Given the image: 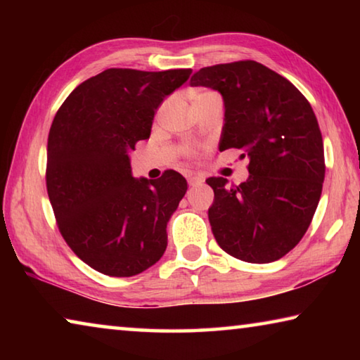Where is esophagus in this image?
<instances>
[{
    "instance_id": "34e87169",
    "label": "esophagus",
    "mask_w": 360,
    "mask_h": 360,
    "mask_svg": "<svg viewBox=\"0 0 360 360\" xmlns=\"http://www.w3.org/2000/svg\"><path fill=\"white\" fill-rule=\"evenodd\" d=\"M205 179L202 178V176H188L187 178V182H188V186H198V184H202Z\"/></svg>"
}]
</instances>
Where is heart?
Returning a JSON list of instances; mask_svg holds the SVG:
<instances>
[{
	"mask_svg": "<svg viewBox=\"0 0 360 360\" xmlns=\"http://www.w3.org/2000/svg\"><path fill=\"white\" fill-rule=\"evenodd\" d=\"M210 94H212V92H208V90H198V92H195L192 95V100L200 98V96H205V95H210Z\"/></svg>",
	"mask_w": 360,
	"mask_h": 360,
	"instance_id": "obj_1",
	"label": "heart"
}]
</instances>
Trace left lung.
<instances>
[{"label": "left lung", "mask_w": 360, "mask_h": 360, "mask_svg": "<svg viewBox=\"0 0 360 360\" xmlns=\"http://www.w3.org/2000/svg\"><path fill=\"white\" fill-rule=\"evenodd\" d=\"M191 85L222 95L219 150L241 149V158H249V178L240 186L206 179L214 191L208 217L217 245L251 264L281 259L311 224L326 176L311 105L294 84L254 60L202 68Z\"/></svg>", "instance_id": "8db88e82"}]
</instances>
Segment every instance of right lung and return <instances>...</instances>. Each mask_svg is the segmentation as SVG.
I'll list each match as a JSON object with an SVG mask.
<instances>
[{"label":"right lung","mask_w":360,"mask_h":360,"mask_svg":"<svg viewBox=\"0 0 360 360\" xmlns=\"http://www.w3.org/2000/svg\"><path fill=\"white\" fill-rule=\"evenodd\" d=\"M192 70L111 68L72 90L47 139V193L60 233L79 259L108 276H135L165 252L167 224L187 192L174 169L133 178L130 152Z\"/></svg>","instance_id":"1"}]
</instances>
